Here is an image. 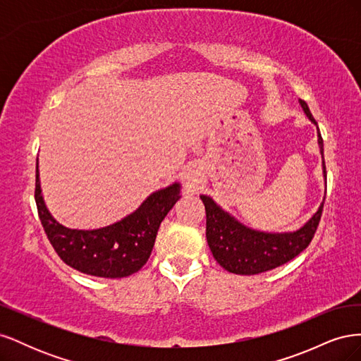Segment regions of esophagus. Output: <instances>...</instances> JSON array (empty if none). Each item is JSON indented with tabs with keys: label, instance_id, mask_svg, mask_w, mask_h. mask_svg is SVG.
I'll return each instance as SVG.
<instances>
[{
	"label": "esophagus",
	"instance_id": "34e87169",
	"mask_svg": "<svg viewBox=\"0 0 361 361\" xmlns=\"http://www.w3.org/2000/svg\"><path fill=\"white\" fill-rule=\"evenodd\" d=\"M199 178H200V173L197 170V167L195 166H188L187 169H185V180H187V183L190 185V187H192V185L199 183Z\"/></svg>",
	"mask_w": 361,
	"mask_h": 361
}]
</instances>
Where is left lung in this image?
<instances>
[{"mask_svg":"<svg viewBox=\"0 0 361 361\" xmlns=\"http://www.w3.org/2000/svg\"><path fill=\"white\" fill-rule=\"evenodd\" d=\"M304 114L318 129V145L322 157V171L326 182L324 162V141L318 123L313 118L307 104L298 99ZM200 199L206 209V239L214 259L224 269L239 276H255L274 269L297 257L307 248L318 228L324 200L312 218L293 232H264L243 224L224 211L209 195L202 194Z\"/></svg>","mask_w":361,"mask_h":361,"instance_id":"1","label":"left lung"}]
</instances>
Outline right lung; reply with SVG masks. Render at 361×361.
Returning a JSON list of instances; mask_svg holds the SVG:
<instances>
[{
    "label": "right lung",
    "mask_w": 361,
    "mask_h": 361,
    "mask_svg": "<svg viewBox=\"0 0 361 361\" xmlns=\"http://www.w3.org/2000/svg\"><path fill=\"white\" fill-rule=\"evenodd\" d=\"M39 158L36 161L35 199L45 233L64 264L84 274L122 279L140 271L154 248L158 228L180 199V183L173 182L147 195L134 212L99 228H71L60 224L42 195Z\"/></svg>",
    "instance_id": "add662e5"
}]
</instances>
